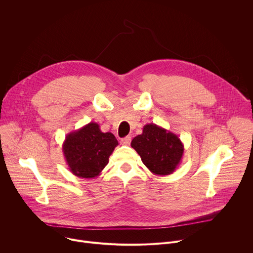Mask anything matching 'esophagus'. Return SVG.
<instances>
[{
    "label": "esophagus",
    "instance_id": "obj_1",
    "mask_svg": "<svg viewBox=\"0 0 253 253\" xmlns=\"http://www.w3.org/2000/svg\"><path fill=\"white\" fill-rule=\"evenodd\" d=\"M130 142H131V137L130 136H126L125 138L121 139V144L124 146H128L130 145Z\"/></svg>",
    "mask_w": 253,
    "mask_h": 253
}]
</instances>
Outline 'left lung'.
I'll use <instances>...</instances> for the list:
<instances>
[{
	"label": "left lung",
	"mask_w": 253,
	"mask_h": 253,
	"mask_svg": "<svg viewBox=\"0 0 253 253\" xmlns=\"http://www.w3.org/2000/svg\"><path fill=\"white\" fill-rule=\"evenodd\" d=\"M131 147L140 155L143 164L155 175L172 174L182 160L184 145L178 136L156 124L143 127L133 138Z\"/></svg>",
	"instance_id": "left-lung-1"
}]
</instances>
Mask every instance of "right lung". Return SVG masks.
I'll list each match as a JSON object with an SVG mask.
<instances>
[{"label": "right lung", "instance_id": "right-lung-1", "mask_svg": "<svg viewBox=\"0 0 253 253\" xmlns=\"http://www.w3.org/2000/svg\"><path fill=\"white\" fill-rule=\"evenodd\" d=\"M118 145L115 136L100 130L95 122L67 134L63 153L70 172L81 178H95L109 162Z\"/></svg>", "mask_w": 253, "mask_h": 253}]
</instances>
